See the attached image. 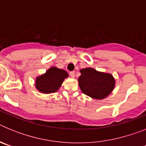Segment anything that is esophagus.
Returning a JSON list of instances; mask_svg holds the SVG:
<instances>
[{
    "label": "esophagus",
    "mask_w": 146,
    "mask_h": 146,
    "mask_svg": "<svg viewBox=\"0 0 146 146\" xmlns=\"http://www.w3.org/2000/svg\"><path fill=\"white\" fill-rule=\"evenodd\" d=\"M69 74H70V76L72 77V78H74V75H75V73H74V71H73V72H70Z\"/></svg>",
    "instance_id": "esophagus-1"
}]
</instances>
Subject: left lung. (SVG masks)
I'll return each instance as SVG.
<instances>
[{"label":"left lung","mask_w":146,"mask_h":146,"mask_svg":"<svg viewBox=\"0 0 146 146\" xmlns=\"http://www.w3.org/2000/svg\"><path fill=\"white\" fill-rule=\"evenodd\" d=\"M81 75L78 78L79 86L83 94L92 99H103L113 92L115 86V80L110 73L99 72L93 68L80 70Z\"/></svg>","instance_id":"8db88e82"}]
</instances>
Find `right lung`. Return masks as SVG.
<instances>
[{"mask_svg":"<svg viewBox=\"0 0 146 146\" xmlns=\"http://www.w3.org/2000/svg\"><path fill=\"white\" fill-rule=\"evenodd\" d=\"M67 77H69V74L64 69L52 66L45 73L36 77L35 87L42 94L55 93L58 91Z\"/></svg>","mask_w":146,"mask_h":146,"instance_id":"obj_1","label":"right lung"}]
</instances>
